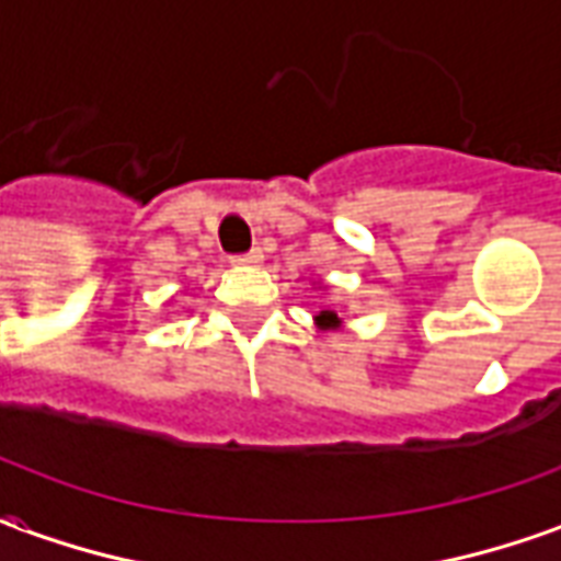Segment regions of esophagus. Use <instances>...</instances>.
Listing matches in <instances>:
<instances>
[{"label":"esophagus","instance_id":"obj_1","mask_svg":"<svg viewBox=\"0 0 561 561\" xmlns=\"http://www.w3.org/2000/svg\"><path fill=\"white\" fill-rule=\"evenodd\" d=\"M264 261V252L261 249H252V252H245V255L233 257V264H245V267H257Z\"/></svg>","mask_w":561,"mask_h":561}]
</instances>
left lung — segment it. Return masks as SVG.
<instances>
[{
	"label": "left lung",
	"mask_w": 561,
	"mask_h": 561,
	"mask_svg": "<svg viewBox=\"0 0 561 561\" xmlns=\"http://www.w3.org/2000/svg\"><path fill=\"white\" fill-rule=\"evenodd\" d=\"M321 288H328V285H324V282H318V291H321ZM316 324H318V330H324V333H328V330H340L342 328V318L336 316L333 309H318Z\"/></svg>",
	"instance_id": "left-lung-1"
}]
</instances>
